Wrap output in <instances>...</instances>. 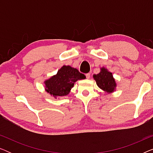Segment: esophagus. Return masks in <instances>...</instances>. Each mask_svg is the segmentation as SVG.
Here are the masks:
<instances>
[{"label": "esophagus", "instance_id": "esophagus-1", "mask_svg": "<svg viewBox=\"0 0 153 153\" xmlns=\"http://www.w3.org/2000/svg\"><path fill=\"white\" fill-rule=\"evenodd\" d=\"M85 76H86L87 79H89L90 76H91V74L90 73H87V74H85Z\"/></svg>", "mask_w": 153, "mask_h": 153}]
</instances>
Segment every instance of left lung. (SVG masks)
Returning <instances> with one entry per match:
<instances>
[{
  "label": "left lung",
  "instance_id": "left-lung-1",
  "mask_svg": "<svg viewBox=\"0 0 153 153\" xmlns=\"http://www.w3.org/2000/svg\"><path fill=\"white\" fill-rule=\"evenodd\" d=\"M93 78L100 88L108 93H111L114 91L116 82L112 76V73L108 72L106 69L102 68L99 74L93 75Z\"/></svg>",
  "mask_w": 153,
  "mask_h": 153
}]
</instances>
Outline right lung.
Listing matches in <instances>:
<instances>
[{
    "instance_id": "add662e5",
    "label": "right lung",
    "mask_w": 153,
    "mask_h": 153,
    "mask_svg": "<svg viewBox=\"0 0 153 153\" xmlns=\"http://www.w3.org/2000/svg\"><path fill=\"white\" fill-rule=\"evenodd\" d=\"M85 78V75L77 69L64 65L58 71L57 74L45 81L46 91L55 97L67 95L74 86V82Z\"/></svg>"
}]
</instances>
